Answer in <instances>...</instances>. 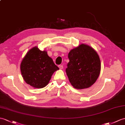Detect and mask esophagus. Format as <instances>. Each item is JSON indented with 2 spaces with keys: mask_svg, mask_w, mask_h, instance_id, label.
I'll return each instance as SVG.
<instances>
[{
  "mask_svg": "<svg viewBox=\"0 0 125 125\" xmlns=\"http://www.w3.org/2000/svg\"><path fill=\"white\" fill-rule=\"evenodd\" d=\"M59 67L60 69H62L63 68V66L62 65H59Z\"/></svg>",
  "mask_w": 125,
  "mask_h": 125,
  "instance_id": "34e87169",
  "label": "esophagus"
}]
</instances>
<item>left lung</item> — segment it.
<instances>
[{"instance_id": "1", "label": "left lung", "mask_w": 125, "mask_h": 125, "mask_svg": "<svg viewBox=\"0 0 125 125\" xmlns=\"http://www.w3.org/2000/svg\"><path fill=\"white\" fill-rule=\"evenodd\" d=\"M68 58L65 71L73 87L83 89L93 85L101 70V62L96 52L88 45L82 44L69 52Z\"/></svg>"}]
</instances>
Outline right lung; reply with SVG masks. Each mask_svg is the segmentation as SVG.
<instances>
[{"label":"right lung","mask_w":125,"mask_h":125,"mask_svg":"<svg viewBox=\"0 0 125 125\" xmlns=\"http://www.w3.org/2000/svg\"><path fill=\"white\" fill-rule=\"evenodd\" d=\"M59 68L55 64L47 52L34 47L23 58L21 71L25 82L32 87L42 88L48 83L54 72Z\"/></svg>","instance_id":"obj_1"}]
</instances>
